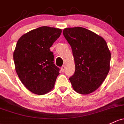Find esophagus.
Listing matches in <instances>:
<instances>
[{
    "instance_id": "1",
    "label": "esophagus",
    "mask_w": 124,
    "mask_h": 124,
    "mask_svg": "<svg viewBox=\"0 0 124 124\" xmlns=\"http://www.w3.org/2000/svg\"><path fill=\"white\" fill-rule=\"evenodd\" d=\"M65 68H66V66H65V65H63V66H62V67H61V71H62V72H63V71H64Z\"/></svg>"
}]
</instances>
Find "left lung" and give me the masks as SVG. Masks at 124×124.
I'll return each mask as SVG.
<instances>
[{
  "label": "left lung",
  "mask_w": 124,
  "mask_h": 124,
  "mask_svg": "<svg viewBox=\"0 0 124 124\" xmlns=\"http://www.w3.org/2000/svg\"><path fill=\"white\" fill-rule=\"evenodd\" d=\"M63 35L72 49L75 72L70 79L73 89L82 94L93 92L110 70L111 54L101 36L82 27L66 28Z\"/></svg>",
  "instance_id": "left-lung-1"
}]
</instances>
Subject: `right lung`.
I'll return each mask as SVG.
<instances>
[{
	"label": "right lung",
	"instance_id": "add662e5",
	"mask_svg": "<svg viewBox=\"0 0 124 124\" xmlns=\"http://www.w3.org/2000/svg\"><path fill=\"white\" fill-rule=\"evenodd\" d=\"M62 30L41 26L21 36L14 52L15 67L20 80L33 93L45 94L54 88L59 68L54 64L50 48Z\"/></svg>",
	"mask_w": 124,
	"mask_h": 124
}]
</instances>
